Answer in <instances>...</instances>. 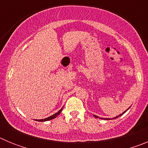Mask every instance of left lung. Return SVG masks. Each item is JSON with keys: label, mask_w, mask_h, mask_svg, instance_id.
<instances>
[{"label": "left lung", "mask_w": 148, "mask_h": 148, "mask_svg": "<svg viewBox=\"0 0 148 148\" xmlns=\"http://www.w3.org/2000/svg\"><path fill=\"white\" fill-rule=\"evenodd\" d=\"M130 108H128L127 110H125V112H123L122 113H121V114H120V115H119V116H116V117H114V118H113V119H116V118H118V117H119V116H122V115L124 114V113H126L127 111L128 110L130 109ZM93 116H94V117H95V118H96V119H98V118H99V119H106V120H110V119H110V118H100V117H99V116H95V115H93Z\"/></svg>", "instance_id": "left-lung-1"}]
</instances>
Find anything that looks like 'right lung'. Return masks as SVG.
<instances>
[{"label":"right lung","mask_w":148,"mask_h":148,"mask_svg":"<svg viewBox=\"0 0 148 148\" xmlns=\"http://www.w3.org/2000/svg\"><path fill=\"white\" fill-rule=\"evenodd\" d=\"M62 110H63V108H61V109L60 110L58 111V112H57V113H56L53 114V116H49V117H47V118H46V119H34V120H35V121H49V120H52V119H53L56 118V117H57V116H58V115L60 114V113H61V111H62Z\"/></svg>","instance_id":"add662e5"}]
</instances>
